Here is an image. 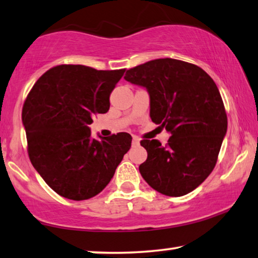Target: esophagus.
I'll return each mask as SVG.
<instances>
[{
	"label": "esophagus",
	"instance_id": "1",
	"mask_svg": "<svg viewBox=\"0 0 258 258\" xmlns=\"http://www.w3.org/2000/svg\"><path fill=\"white\" fill-rule=\"evenodd\" d=\"M139 144H140V140H139V138H138V137H133L132 145H133V146H139Z\"/></svg>",
	"mask_w": 258,
	"mask_h": 258
}]
</instances>
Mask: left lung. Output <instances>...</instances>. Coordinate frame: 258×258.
<instances>
[{"mask_svg": "<svg viewBox=\"0 0 258 258\" xmlns=\"http://www.w3.org/2000/svg\"><path fill=\"white\" fill-rule=\"evenodd\" d=\"M126 81L145 87L151 118L171 137L140 141L147 160L144 179L160 194L180 197L194 191L212 172L227 132V114L212 78L194 63L156 59L126 72Z\"/></svg>", "mask_w": 258, "mask_h": 258, "instance_id": "obj_1", "label": "left lung"}]
</instances>
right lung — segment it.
<instances>
[{
	"instance_id": "right-lung-1",
	"label": "right lung",
	"mask_w": 258,
	"mask_h": 258,
	"mask_svg": "<svg viewBox=\"0 0 258 258\" xmlns=\"http://www.w3.org/2000/svg\"><path fill=\"white\" fill-rule=\"evenodd\" d=\"M125 71L59 64L30 90L22 111L29 157L57 195L73 201L95 197L128 152V133L96 140L89 128L92 117L109 111L110 94Z\"/></svg>"
}]
</instances>
